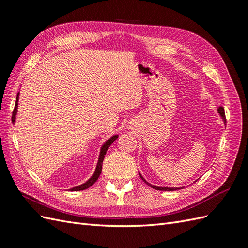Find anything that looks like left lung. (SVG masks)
<instances>
[{
  "label": "left lung",
  "mask_w": 248,
  "mask_h": 248,
  "mask_svg": "<svg viewBox=\"0 0 248 248\" xmlns=\"http://www.w3.org/2000/svg\"><path fill=\"white\" fill-rule=\"evenodd\" d=\"M217 113L219 114L220 118L223 119L224 124H225V125H226V117H225V110H224V108H223V107H218V108H217ZM140 178H141V180H143L146 184H148V186H149L150 187L155 188V189H159V191H176V189H180V187H165V186H152V184H150L149 182H147V181L145 180L144 177L141 176L140 173Z\"/></svg>",
  "instance_id": "obj_1"
}]
</instances>
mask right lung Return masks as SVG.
Masks as SVG:
<instances>
[{"label": "right lung", "mask_w": 248, "mask_h": 248, "mask_svg": "<svg viewBox=\"0 0 248 248\" xmlns=\"http://www.w3.org/2000/svg\"><path fill=\"white\" fill-rule=\"evenodd\" d=\"M19 96H20V93H18L17 94V100H16V105H15V109H14V113H13V117L12 120L15 124L16 123V117H17V113H18V102H19ZM118 135L115 134L113 135L112 138H109L108 140H107L103 143V145L101 146V148H100V154H99V157H98V163H97V166H96V170H94L93 176L88 179L87 181H85L84 183L80 184V186H75V187H71L70 189L71 191H83V189H86L89 186H92L93 184L98 180V178L100 176V173H101L102 170V162L104 160V156L107 155V151L108 149V147L112 145L114 141L117 140Z\"/></svg>", "instance_id": "add662e5"}]
</instances>
